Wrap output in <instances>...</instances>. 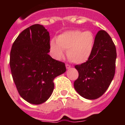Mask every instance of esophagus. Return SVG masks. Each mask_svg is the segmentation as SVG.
Returning a JSON list of instances; mask_svg holds the SVG:
<instances>
[{"instance_id": "esophagus-1", "label": "esophagus", "mask_w": 125, "mask_h": 125, "mask_svg": "<svg viewBox=\"0 0 125 125\" xmlns=\"http://www.w3.org/2000/svg\"><path fill=\"white\" fill-rule=\"evenodd\" d=\"M66 67L67 69H69L71 68V66L69 64H66Z\"/></svg>"}]
</instances>
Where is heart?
I'll return each instance as SVG.
<instances>
[{"instance_id": "b5f03b06", "label": "heart", "mask_w": 125, "mask_h": 125, "mask_svg": "<svg viewBox=\"0 0 125 125\" xmlns=\"http://www.w3.org/2000/svg\"><path fill=\"white\" fill-rule=\"evenodd\" d=\"M94 44V36L92 32L72 30L61 34L56 40L51 41L50 48L56 59H61L64 50H67V56L71 61L82 64L91 56Z\"/></svg>"}]
</instances>
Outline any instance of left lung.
Returning a JSON list of instances; mask_svg holds the SVG:
<instances>
[{"label":"left lung","instance_id":"obj_1","mask_svg":"<svg viewBox=\"0 0 125 125\" xmlns=\"http://www.w3.org/2000/svg\"><path fill=\"white\" fill-rule=\"evenodd\" d=\"M116 59L115 45L110 35L103 30L98 31L89 59L75 66L79 77L74 83V87L79 95L88 100L101 96L114 78Z\"/></svg>","mask_w":125,"mask_h":125}]
</instances>
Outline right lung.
<instances>
[{
    "mask_svg": "<svg viewBox=\"0 0 125 125\" xmlns=\"http://www.w3.org/2000/svg\"><path fill=\"white\" fill-rule=\"evenodd\" d=\"M50 36L43 25L34 24L24 30L13 43L10 67L20 96L29 103L47 101L54 90L53 80L66 72L64 62L52 59Z\"/></svg>",
    "mask_w": 125,
    "mask_h": 125,
    "instance_id": "obj_1",
    "label": "right lung"
}]
</instances>
